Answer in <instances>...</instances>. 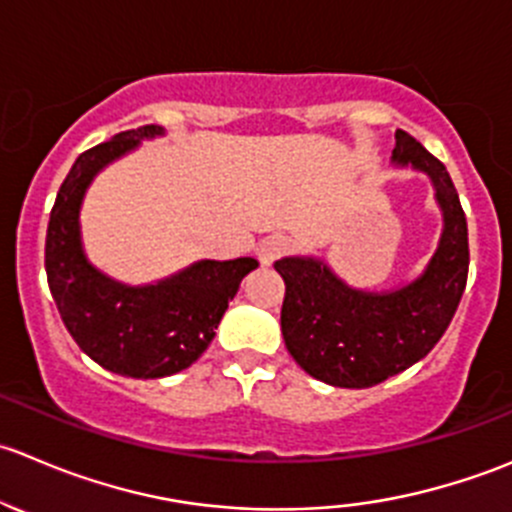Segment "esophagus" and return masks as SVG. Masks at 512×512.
I'll return each instance as SVG.
<instances>
[{
	"label": "esophagus",
	"mask_w": 512,
	"mask_h": 512,
	"mask_svg": "<svg viewBox=\"0 0 512 512\" xmlns=\"http://www.w3.org/2000/svg\"><path fill=\"white\" fill-rule=\"evenodd\" d=\"M288 249H291V241H288L286 236L271 234V236H266L261 244H258V261H261L263 266H271L276 258L288 254Z\"/></svg>",
	"instance_id": "34e87169"
}]
</instances>
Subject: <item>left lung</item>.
<instances>
[{
	"mask_svg": "<svg viewBox=\"0 0 512 512\" xmlns=\"http://www.w3.org/2000/svg\"><path fill=\"white\" fill-rule=\"evenodd\" d=\"M393 164L423 171L443 211V234L426 271L396 291H361L313 256H286L281 333L293 361L338 388H371L426 358L450 326L468 281V224L445 166L396 131Z\"/></svg>",
	"mask_w": 512,
	"mask_h": 512,
	"instance_id": "obj_1",
	"label": "left lung"
}]
</instances>
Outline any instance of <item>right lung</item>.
Instances as JSON below:
<instances>
[{
	"instance_id": "1",
	"label": "right lung",
	"mask_w": 512,
	"mask_h": 512,
	"mask_svg": "<svg viewBox=\"0 0 512 512\" xmlns=\"http://www.w3.org/2000/svg\"><path fill=\"white\" fill-rule=\"evenodd\" d=\"M161 134V126H139L84 151L54 201L44 249L49 291L67 331L91 361L129 378L174 376L199 361L244 276L258 268L251 256L206 258L156 283L126 286L91 266L79 229L86 189L104 166Z\"/></svg>"
}]
</instances>
